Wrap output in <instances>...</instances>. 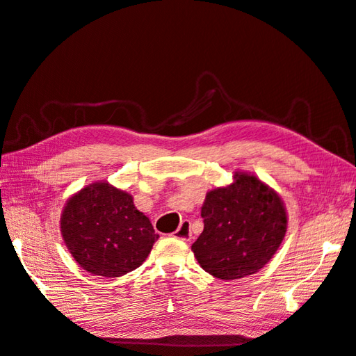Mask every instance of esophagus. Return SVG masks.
Masks as SVG:
<instances>
[{
	"label": "esophagus",
	"mask_w": 356,
	"mask_h": 356,
	"mask_svg": "<svg viewBox=\"0 0 356 356\" xmlns=\"http://www.w3.org/2000/svg\"><path fill=\"white\" fill-rule=\"evenodd\" d=\"M173 238L181 239V241H191L192 238V230H191V220H183V222L179 224L178 230L173 233Z\"/></svg>",
	"instance_id": "34e87169"
}]
</instances>
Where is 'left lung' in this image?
Here are the masks:
<instances>
[{
    "mask_svg": "<svg viewBox=\"0 0 356 356\" xmlns=\"http://www.w3.org/2000/svg\"><path fill=\"white\" fill-rule=\"evenodd\" d=\"M204 230L192 245L204 271L234 280L257 273L285 238L288 218L280 196L248 173L215 188L201 209Z\"/></svg>",
    "mask_w": 356,
    "mask_h": 356,
    "instance_id": "8db88e82",
    "label": "left lung"
}]
</instances>
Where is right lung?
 <instances>
[{
	"mask_svg": "<svg viewBox=\"0 0 356 356\" xmlns=\"http://www.w3.org/2000/svg\"><path fill=\"white\" fill-rule=\"evenodd\" d=\"M60 232L76 262L104 277L136 270L160 238L132 196L108 183L90 184L68 200Z\"/></svg>",
	"mask_w": 356,
	"mask_h": 356,
	"instance_id": "right-lung-1",
	"label": "right lung"
}]
</instances>
